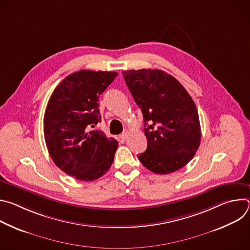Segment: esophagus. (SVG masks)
<instances>
[{
  "instance_id": "esophagus-1",
  "label": "esophagus",
  "mask_w": 250,
  "mask_h": 250,
  "mask_svg": "<svg viewBox=\"0 0 250 250\" xmlns=\"http://www.w3.org/2000/svg\"><path fill=\"white\" fill-rule=\"evenodd\" d=\"M127 135H128V129H125V131L121 134V139L122 140H125Z\"/></svg>"
}]
</instances>
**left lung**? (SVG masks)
<instances>
[{
    "label": "left lung",
    "instance_id": "8db88e82",
    "mask_svg": "<svg viewBox=\"0 0 250 250\" xmlns=\"http://www.w3.org/2000/svg\"><path fill=\"white\" fill-rule=\"evenodd\" d=\"M123 75L144 115L147 148L137 156L141 164L157 174L184 167L201 142L199 115L191 96L162 70H129Z\"/></svg>",
    "mask_w": 250,
    "mask_h": 250
}]
</instances>
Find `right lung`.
I'll use <instances>...</instances> for the list:
<instances>
[{
  "label": "right lung",
  "mask_w": 250,
  "mask_h": 250,
  "mask_svg": "<svg viewBox=\"0 0 250 250\" xmlns=\"http://www.w3.org/2000/svg\"><path fill=\"white\" fill-rule=\"evenodd\" d=\"M117 76L109 71H78L63 79L48 101L43 132L49 155L77 180L94 181L114 162L118 141L92 127L101 122L99 97Z\"/></svg>",
  "instance_id": "add662e5"
}]
</instances>
